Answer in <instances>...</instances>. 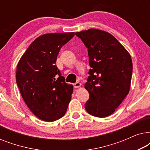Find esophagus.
<instances>
[{
	"label": "esophagus",
	"instance_id": "1",
	"mask_svg": "<svg viewBox=\"0 0 150 150\" xmlns=\"http://www.w3.org/2000/svg\"><path fill=\"white\" fill-rule=\"evenodd\" d=\"M81 86V83H79V82H76V83L74 84V88H79Z\"/></svg>",
	"mask_w": 150,
	"mask_h": 150
}]
</instances>
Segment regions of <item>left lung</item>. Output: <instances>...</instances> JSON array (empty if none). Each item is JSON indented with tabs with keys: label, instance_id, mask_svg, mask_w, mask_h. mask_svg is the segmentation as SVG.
Returning a JSON list of instances; mask_svg holds the SVG:
<instances>
[{
	"label": "left lung",
	"instance_id": "8db88e82",
	"mask_svg": "<svg viewBox=\"0 0 150 150\" xmlns=\"http://www.w3.org/2000/svg\"><path fill=\"white\" fill-rule=\"evenodd\" d=\"M87 48L89 76L85 88L89 99L88 113L106 117L115 111L130 89L132 61L130 54L109 33L90 28L76 33Z\"/></svg>",
	"mask_w": 150,
	"mask_h": 150
}]
</instances>
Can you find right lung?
Segmentation results:
<instances>
[{
  "instance_id": "obj_1",
  "label": "right lung",
  "mask_w": 150,
  "mask_h": 150,
  "mask_svg": "<svg viewBox=\"0 0 150 150\" xmlns=\"http://www.w3.org/2000/svg\"><path fill=\"white\" fill-rule=\"evenodd\" d=\"M74 36L71 32L38 37L17 65L16 79L22 97L33 113L43 121L62 117L71 100L73 85L65 83L55 63L61 47Z\"/></svg>"
}]
</instances>
